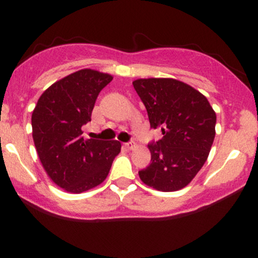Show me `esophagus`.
<instances>
[{
    "mask_svg": "<svg viewBox=\"0 0 258 258\" xmlns=\"http://www.w3.org/2000/svg\"><path fill=\"white\" fill-rule=\"evenodd\" d=\"M123 146H125L126 149H133L135 148V143L133 142H128V143H125Z\"/></svg>",
    "mask_w": 258,
    "mask_h": 258,
    "instance_id": "34e87169",
    "label": "esophagus"
}]
</instances>
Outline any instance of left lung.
<instances>
[{"label":"left lung","mask_w":258,"mask_h":258,"mask_svg":"<svg viewBox=\"0 0 258 258\" xmlns=\"http://www.w3.org/2000/svg\"><path fill=\"white\" fill-rule=\"evenodd\" d=\"M133 87L150 127L162 133L161 139L148 144L152 159L139 177L161 191L184 188L205 164L214 143V109L199 91L178 80L139 79Z\"/></svg>","instance_id":"1"}]
</instances>
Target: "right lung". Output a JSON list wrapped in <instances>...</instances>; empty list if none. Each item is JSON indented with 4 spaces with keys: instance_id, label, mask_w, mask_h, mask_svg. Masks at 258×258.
<instances>
[{
    "instance_id": "right-lung-1",
    "label": "right lung",
    "mask_w": 258,
    "mask_h": 258,
    "mask_svg": "<svg viewBox=\"0 0 258 258\" xmlns=\"http://www.w3.org/2000/svg\"><path fill=\"white\" fill-rule=\"evenodd\" d=\"M112 76L82 69L43 92L31 116L38 158L55 184L82 193L103 182L120 153L117 141L84 139L81 127L91 121L99 92Z\"/></svg>"
}]
</instances>
